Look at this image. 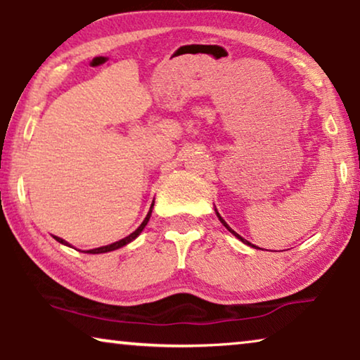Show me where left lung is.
<instances>
[{
  "label": "left lung",
  "instance_id": "8db88e82",
  "mask_svg": "<svg viewBox=\"0 0 360 360\" xmlns=\"http://www.w3.org/2000/svg\"><path fill=\"white\" fill-rule=\"evenodd\" d=\"M217 217H219V219H220V221H221V224H224V226H225V229H229V230H230V231H231V233H233V235H235V236H236V238H240V240H241V241H243V243H246V245H251V243H250V241H246V240H243V238H241V236H240V235H238V233H235V231H233V230H231V229H230V226H229V225H226V221H225V220H224V219H221V217H220V214H219V212H217Z\"/></svg>",
  "mask_w": 360,
  "mask_h": 360
}]
</instances>
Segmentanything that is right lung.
<instances>
[{"label":"right lung","mask_w":360,"mask_h":360,"mask_svg":"<svg viewBox=\"0 0 360 360\" xmlns=\"http://www.w3.org/2000/svg\"><path fill=\"white\" fill-rule=\"evenodd\" d=\"M151 207H153V204H151ZM150 215H151V209H150V212L148 214H146V217H145V220L141 221V225L139 226V229H136L134 233H130L129 236H125L124 240H119V241H115V243H112V245H108V246H101V248H96V250H89V251H86V252H89V255H99V252H109V251H114V250H119V248H122V246H125L127 245V243H130V241H134L136 236L140 235L141 233V230L145 229V225L148 224V220H150ZM55 240H57L58 243H62V245H67V246H70L67 241L65 240H62V238H58V236H53Z\"/></svg>","instance_id":"obj_1"}]
</instances>
